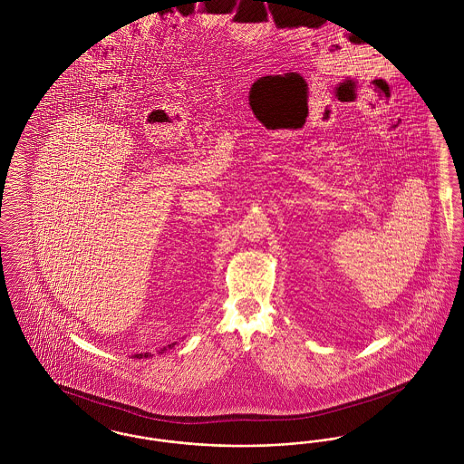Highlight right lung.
Listing matches in <instances>:
<instances>
[{"label":"right lung","mask_w":464,"mask_h":464,"mask_svg":"<svg viewBox=\"0 0 464 464\" xmlns=\"http://www.w3.org/2000/svg\"><path fill=\"white\" fill-rule=\"evenodd\" d=\"M177 343H172V344H169V346H165L163 350H160V353H165L167 350H172L174 346H176ZM148 356H151V353H140V354H135L133 358H148Z\"/></svg>","instance_id":"obj_1"}]
</instances>
